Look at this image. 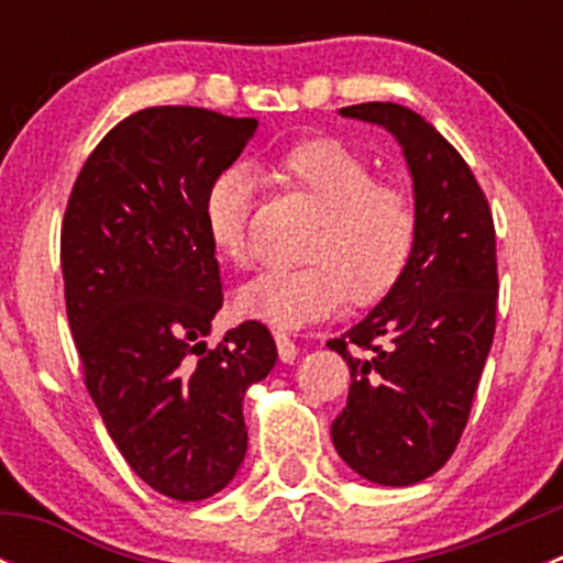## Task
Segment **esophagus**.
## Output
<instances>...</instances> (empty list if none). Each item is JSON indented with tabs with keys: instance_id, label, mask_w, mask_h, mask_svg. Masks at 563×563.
Here are the masks:
<instances>
[{
	"instance_id": "esophagus-1",
	"label": "esophagus",
	"mask_w": 563,
	"mask_h": 563,
	"mask_svg": "<svg viewBox=\"0 0 563 563\" xmlns=\"http://www.w3.org/2000/svg\"><path fill=\"white\" fill-rule=\"evenodd\" d=\"M275 343H277V354H280V360L286 362V365H291V362L299 356V345L294 343L286 332H275Z\"/></svg>"
}]
</instances>
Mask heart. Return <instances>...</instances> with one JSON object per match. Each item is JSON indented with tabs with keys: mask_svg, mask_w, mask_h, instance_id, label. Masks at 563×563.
I'll return each mask as SVG.
<instances>
[{
	"mask_svg": "<svg viewBox=\"0 0 563 563\" xmlns=\"http://www.w3.org/2000/svg\"><path fill=\"white\" fill-rule=\"evenodd\" d=\"M264 174L286 192L313 203L302 242V266H277L250 280L236 297L247 318L275 329H299L327 318L345 299H384L411 264L419 207L411 187L376 176L371 157L340 139H308L266 163ZM253 181L240 168L223 172L203 196V229L234 266L255 258L250 240Z\"/></svg>",
	"mask_w": 563,
	"mask_h": 563,
	"instance_id": "obj_1",
	"label": "heart"
}]
</instances>
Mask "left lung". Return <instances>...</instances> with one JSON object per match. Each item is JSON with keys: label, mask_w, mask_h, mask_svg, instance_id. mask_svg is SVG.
Segmentation results:
<instances>
[{"label": "left lung", "mask_w": 563, "mask_h": 563, "mask_svg": "<svg viewBox=\"0 0 563 563\" xmlns=\"http://www.w3.org/2000/svg\"><path fill=\"white\" fill-rule=\"evenodd\" d=\"M340 113L382 124L400 141L419 236L384 302L329 340L351 371L332 441L360 476L406 487L452 457L468 422L496 334V225L468 163L424 117L397 103Z\"/></svg>", "instance_id": "left-lung-1"}]
</instances>
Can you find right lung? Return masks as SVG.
Instances as JSON below:
<instances>
[{"label": "right lung", "mask_w": 563, "mask_h": 563, "mask_svg": "<svg viewBox=\"0 0 563 563\" xmlns=\"http://www.w3.org/2000/svg\"><path fill=\"white\" fill-rule=\"evenodd\" d=\"M255 128L192 106L130 113L87 157L62 220L84 387L130 468L174 501L234 479L247 452L245 389L277 360L261 321L203 343L223 308L203 196Z\"/></svg>", "instance_id": "add662e5"}]
</instances>
